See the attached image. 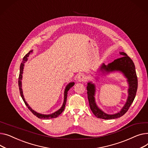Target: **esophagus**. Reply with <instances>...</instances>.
Returning <instances> with one entry per match:
<instances>
[{"instance_id":"esophagus-1","label":"esophagus","mask_w":148,"mask_h":148,"mask_svg":"<svg viewBox=\"0 0 148 148\" xmlns=\"http://www.w3.org/2000/svg\"><path fill=\"white\" fill-rule=\"evenodd\" d=\"M85 79H86V77L83 74H80V75H78L77 77V81H79V82H83L85 80Z\"/></svg>"}]
</instances>
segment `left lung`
Segmentation results:
<instances>
[{
    "label": "left lung",
    "instance_id": "left-lung-1",
    "mask_svg": "<svg viewBox=\"0 0 148 148\" xmlns=\"http://www.w3.org/2000/svg\"><path fill=\"white\" fill-rule=\"evenodd\" d=\"M119 54L122 56V57L115 60L114 62L109 63L108 65H105L103 63L99 67L98 71L101 72L104 75L115 72L122 73L127 79L128 84V97L125 105L119 112L115 114H108L103 112L97 105L95 99V91H96L95 85L91 81L88 82L87 83L86 90H87L90 107L94 115L98 118L112 119L122 116L127 112L136 97L138 82L134 64L132 60L127 55L126 53L124 52H119Z\"/></svg>",
    "mask_w": 148,
    "mask_h": 148
}]
</instances>
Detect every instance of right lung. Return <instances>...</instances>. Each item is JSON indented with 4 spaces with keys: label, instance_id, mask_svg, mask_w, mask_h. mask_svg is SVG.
<instances>
[{
    "label": "right lung",
    "instance_id": "right-lung-1",
    "mask_svg": "<svg viewBox=\"0 0 148 148\" xmlns=\"http://www.w3.org/2000/svg\"><path fill=\"white\" fill-rule=\"evenodd\" d=\"M33 53V50L30 51L29 53L26 54L23 59L22 61V63H21L20 65V75H19V77H18V86H19V90H20V95L22 97V99L23 100L24 103L25 104V105L27 106V107L28 108V109L33 113V114L36 116L38 118H40V119H51V118H57V116H58L62 113L63 112V111L64 110V108H65V105H66V100H67V92L68 91L70 90V88H71L72 86L75 85V82H70L65 87L64 89V101H63V103L61 107L58 110L56 111L55 112L53 113V114H48V115H45V114H40V113H38L37 112H36L35 110H33L30 106L29 105V104L27 103L25 100L24 97V95H23V90H22V77H23V70H24V63L27 62V60H28V57H29V55Z\"/></svg>",
    "mask_w": 148,
    "mask_h": 148
}]
</instances>
